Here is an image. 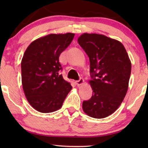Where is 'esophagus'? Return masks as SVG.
<instances>
[{
    "label": "esophagus",
    "instance_id": "obj_1",
    "mask_svg": "<svg viewBox=\"0 0 148 148\" xmlns=\"http://www.w3.org/2000/svg\"><path fill=\"white\" fill-rule=\"evenodd\" d=\"M75 83H76L77 86H82V85L84 84V79H83V78H80L79 80L76 81Z\"/></svg>",
    "mask_w": 148,
    "mask_h": 148
}]
</instances>
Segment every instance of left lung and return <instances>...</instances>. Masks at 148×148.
I'll use <instances>...</instances> for the list:
<instances>
[{
    "mask_svg": "<svg viewBox=\"0 0 148 148\" xmlns=\"http://www.w3.org/2000/svg\"><path fill=\"white\" fill-rule=\"evenodd\" d=\"M78 43L90 58V83L93 92L84 101V112L91 117L103 119L116 110L126 96L131 63L123 44L102 34L81 35Z\"/></svg>",
    "mask_w": 148,
    "mask_h": 148,
    "instance_id": "8db88e82",
    "label": "left lung"
}]
</instances>
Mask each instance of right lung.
I'll return each mask as SVG.
<instances>
[{
    "instance_id": "right-lung-1",
    "label": "right lung",
    "mask_w": 148,
    "mask_h": 148,
    "mask_svg": "<svg viewBox=\"0 0 148 148\" xmlns=\"http://www.w3.org/2000/svg\"><path fill=\"white\" fill-rule=\"evenodd\" d=\"M75 34H51L29 44L21 60V81L28 102L40 112H52L62 106L71 90L58 74L60 54L71 43Z\"/></svg>"
}]
</instances>
